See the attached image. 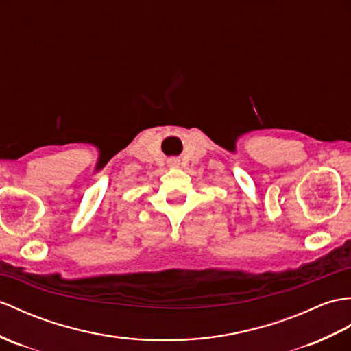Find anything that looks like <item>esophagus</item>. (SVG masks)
<instances>
[{
    "mask_svg": "<svg viewBox=\"0 0 351 351\" xmlns=\"http://www.w3.org/2000/svg\"><path fill=\"white\" fill-rule=\"evenodd\" d=\"M169 166L170 167H178L179 166V160L178 158H170L169 160Z\"/></svg>",
    "mask_w": 351,
    "mask_h": 351,
    "instance_id": "esophagus-1",
    "label": "esophagus"
}]
</instances>
